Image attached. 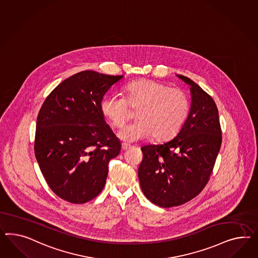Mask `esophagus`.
<instances>
[{"label":"esophagus","mask_w":258,"mask_h":258,"mask_svg":"<svg viewBox=\"0 0 258 258\" xmlns=\"http://www.w3.org/2000/svg\"><path fill=\"white\" fill-rule=\"evenodd\" d=\"M130 148H132V146H130L127 144H122V150H127Z\"/></svg>","instance_id":"obj_1"}]
</instances>
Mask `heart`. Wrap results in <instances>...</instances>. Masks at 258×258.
<instances>
[{
  "instance_id": "heart-1",
  "label": "heart",
  "mask_w": 258,
  "mask_h": 258,
  "mask_svg": "<svg viewBox=\"0 0 258 258\" xmlns=\"http://www.w3.org/2000/svg\"><path fill=\"white\" fill-rule=\"evenodd\" d=\"M124 93L125 98L114 94L103 98L100 104L103 115L114 127H122L131 118L128 105L137 109V121L119 132L124 142H139L151 136L156 141L170 139L188 119V96L179 88L143 79L126 84Z\"/></svg>"
}]
</instances>
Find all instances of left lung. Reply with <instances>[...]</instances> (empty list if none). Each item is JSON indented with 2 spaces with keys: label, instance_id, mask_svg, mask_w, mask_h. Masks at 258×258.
I'll return each instance as SVG.
<instances>
[{
  "label": "left lung",
  "instance_id": "left-lung-1",
  "mask_svg": "<svg viewBox=\"0 0 258 258\" xmlns=\"http://www.w3.org/2000/svg\"><path fill=\"white\" fill-rule=\"evenodd\" d=\"M191 104L188 119L173 139L142 147L138 169L141 188L160 208L187 203L209 181L222 144L219 111L213 98L188 77Z\"/></svg>",
  "mask_w": 258,
  "mask_h": 258
}]
</instances>
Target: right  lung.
Segmentation results:
<instances>
[{
	"mask_svg": "<svg viewBox=\"0 0 258 258\" xmlns=\"http://www.w3.org/2000/svg\"><path fill=\"white\" fill-rule=\"evenodd\" d=\"M123 78L81 71L56 86L38 112L35 158L49 188L68 202L97 197L109 161L120 153V141L105 122L100 104Z\"/></svg>",
	"mask_w": 258,
	"mask_h": 258,
	"instance_id": "right-lung-1",
	"label": "right lung"
}]
</instances>
